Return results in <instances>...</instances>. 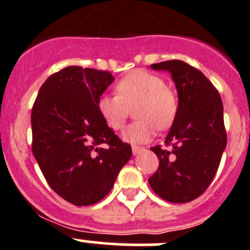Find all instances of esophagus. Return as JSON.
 I'll use <instances>...</instances> for the list:
<instances>
[{"instance_id": "1", "label": "esophagus", "mask_w": 250, "mask_h": 250, "mask_svg": "<svg viewBox=\"0 0 250 250\" xmlns=\"http://www.w3.org/2000/svg\"><path fill=\"white\" fill-rule=\"evenodd\" d=\"M144 150V147H140V146H132V152L133 155H138V153L141 152Z\"/></svg>"}]
</instances>
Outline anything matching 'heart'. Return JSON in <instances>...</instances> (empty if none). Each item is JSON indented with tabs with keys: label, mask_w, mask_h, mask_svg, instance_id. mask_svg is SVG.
Returning a JSON list of instances; mask_svg holds the SVG:
<instances>
[{
	"label": "heart",
	"mask_w": 250,
	"mask_h": 250,
	"mask_svg": "<svg viewBox=\"0 0 250 250\" xmlns=\"http://www.w3.org/2000/svg\"><path fill=\"white\" fill-rule=\"evenodd\" d=\"M116 95H102L97 109L104 122L115 132L125 125L129 109H134L135 122L123 132V139L132 144L147 143L156 130L167 129L178 115L175 93L162 77L145 70H134L116 83Z\"/></svg>",
	"instance_id": "1"
}]
</instances>
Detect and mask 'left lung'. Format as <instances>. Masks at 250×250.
<instances>
[{
    "instance_id": "obj_1",
    "label": "left lung",
    "mask_w": 250,
    "mask_h": 250,
    "mask_svg": "<svg viewBox=\"0 0 250 250\" xmlns=\"http://www.w3.org/2000/svg\"><path fill=\"white\" fill-rule=\"evenodd\" d=\"M151 67L172 75L179 109L165 141L169 150L151 147L160 166L148 184L168 202H190L210 185L226 147L223 102L210 81L185 62L168 60Z\"/></svg>"
}]
</instances>
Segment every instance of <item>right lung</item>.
Instances as JSON below:
<instances>
[{
    "label": "right lung",
    "instance_id": "1",
    "mask_svg": "<svg viewBox=\"0 0 250 250\" xmlns=\"http://www.w3.org/2000/svg\"><path fill=\"white\" fill-rule=\"evenodd\" d=\"M113 80L109 71L64 67L47 78L32 106V153L48 185L75 206L102 201L132 157L97 109Z\"/></svg>",
    "mask_w": 250,
    "mask_h": 250
}]
</instances>
